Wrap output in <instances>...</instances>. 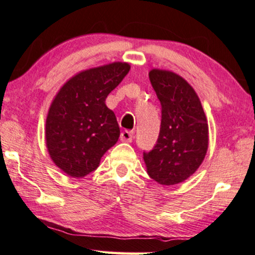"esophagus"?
<instances>
[{"label":"esophagus","mask_w":255,"mask_h":255,"mask_svg":"<svg viewBox=\"0 0 255 255\" xmlns=\"http://www.w3.org/2000/svg\"><path fill=\"white\" fill-rule=\"evenodd\" d=\"M133 131L130 130H124L120 135V140L122 142H131V140H133Z\"/></svg>","instance_id":"1"}]
</instances>
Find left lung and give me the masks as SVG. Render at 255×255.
Wrapping results in <instances>:
<instances>
[{
	"mask_svg": "<svg viewBox=\"0 0 255 255\" xmlns=\"http://www.w3.org/2000/svg\"><path fill=\"white\" fill-rule=\"evenodd\" d=\"M161 103V128L150 151H143L148 175L162 185L190 177L208 150V121L193 88L177 74L162 70L149 72Z\"/></svg>",
	"mask_w": 255,
	"mask_h": 255,
	"instance_id": "left-lung-1",
	"label": "left lung"
}]
</instances>
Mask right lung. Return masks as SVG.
Segmentation results:
<instances>
[{
  "mask_svg": "<svg viewBox=\"0 0 255 255\" xmlns=\"http://www.w3.org/2000/svg\"><path fill=\"white\" fill-rule=\"evenodd\" d=\"M127 63H112L78 73L54 98L46 118V145L57 167L85 177L120 136L117 118L106 106L108 94L129 72Z\"/></svg>",
  "mask_w": 255,
  "mask_h": 255,
  "instance_id": "obj_1",
  "label": "right lung"
}]
</instances>
